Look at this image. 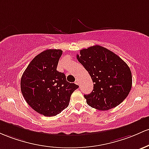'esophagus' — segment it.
<instances>
[{
    "instance_id": "obj_1",
    "label": "esophagus",
    "mask_w": 149,
    "mask_h": 149,
    "mask_svg": "<svg viewBox=\"0 0 149 149\" xmlns=\"http://www.w3.org/2000/svg\"><path fill=\"white\" fill-rule=\"evenodd\" d=\"M75 84H77V85H79V79H76V81H75Z\"/></svg>"
}]
</instances>
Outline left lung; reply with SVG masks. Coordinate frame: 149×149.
<instances>
[{
    "mask_svg": "<svg viewBox=\"0 0 149 149\" xmlns=\"http://www.w3.org/2000/svg\"><path fill=\"white\" fill-rule=\"evenodd\" d=\"M77 58L93 83V91L84 95L88 106L108 111L120 105L128 96L132 84L131 70L115 53L96 45L81 50Z\"/></svg>",
    "mask_w": 149,
    "mask_h": 149,
    "instance_id": "8db88e82",
    "label": "left lung"
}]
</instances>
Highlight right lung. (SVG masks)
<instances>
[{"mask_svg":"<svg viewBox=\"0 0 149 149\" xmlns=\"http://www.w3.org/2000/svg\"><path fill=\"white\" fill-rule=\"evenodd\" d=\"M63 51L48 49L32 60L21 78V91L25 101L39 114L51 117L68 106L72 93L79 86L66 80L57 71Z\"/></svg>","mask_w":149,"mask_h":149,"instance_id":"1","label":"right lung"}]
</instances>
